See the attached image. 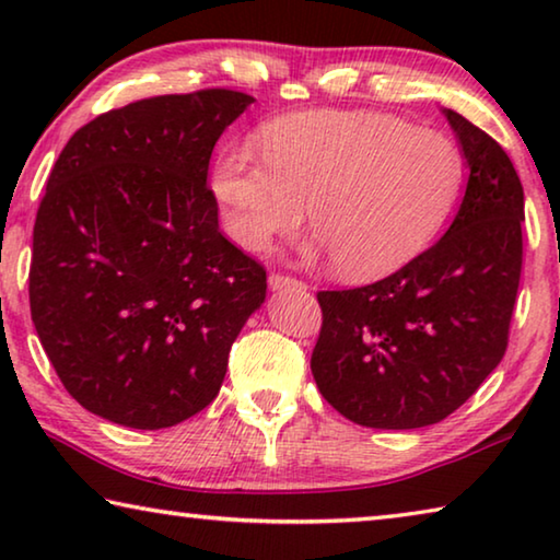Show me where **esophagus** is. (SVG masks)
Wrapping results in <instances>:
<instances>
[{
    "label": "esophagus",
    "mask_w": 560,
    "mask_h": 560,
    "mask_svg": "<svg viewBox=\"0 0 560 560\" xmlns=\"http://www.w3.org/2000/svg\"><path fill=\"white\" fill-rule=\"evenodd\" d=\"M269 287L271 291H287V289H306V283L293 277H283V273H271Z\"/></svg>",
    "instance_id": "34e87169"
}]
</instances>
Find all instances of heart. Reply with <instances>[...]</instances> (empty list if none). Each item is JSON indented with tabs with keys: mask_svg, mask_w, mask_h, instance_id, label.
Returning a JSON list of instances; mask_svg holds the SVG:
<instances>
[{
	"mask_svg": "<svg viewBox=\"0 0 560 560\" xmlns=\"http://www.w3.org/2000/svg\"><path fill=\"white\" fill-rule=\"evenodd\" d=\"M262 160L259 161L258 158ZM464 160L447 136L375 110H314L232 145L212 173L224 232L267 252L306 220L311 254H334L350 279H377L422 254L457 205Z\"/></svg>",
	"mask_w": 560,
	"mask_h": 560,
	"instance_id": "1",
	"label": "heart"
}]
</instances>
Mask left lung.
<instances>
[{"mask_svg": "<svg viewBox=\"0 0 560 560\" xmlns=\"http://www.w3.org/2000/svg\"><path fill=\"white\" fill-rule=\"evenodd\" d=\"M469 167L442 240L375 283L318 291L324 326L311 355L320 395L350 422L428 428L501 363L514 314L524 187L494 138L444 108Z\"/></svg>", "mask_w": 560, "mask_h": 560, "instance_id": "8db88e82", "label": "left lung"}]
</instances>
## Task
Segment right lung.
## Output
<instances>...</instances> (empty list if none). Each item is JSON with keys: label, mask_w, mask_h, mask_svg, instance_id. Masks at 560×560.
Masks as SVG:
<instances>
[{"label": "right lung", "mask_w": 560, "mask_h": 560, "mask_svg": "<svg viewBox=\"0 0 560 560\" xmlns=\"http://www.w3.org/2000/svg\"><path fill=\"white\" fill-rule=\"evenodd\" d=\"M254 98L230 89L128 103L71 136L36 212L32 320L89 412L132 430L220 393L267 271L220 232L214 143Z\"/></svg>", "instance_id": "obj_1"}]
</instances>
